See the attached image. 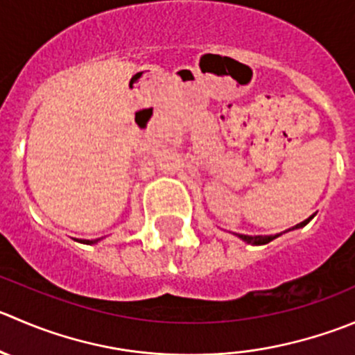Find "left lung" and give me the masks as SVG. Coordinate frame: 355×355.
I'll return each mask as SVG.
<instances>
[{"mask_svg":"<svg viewBox=\"0 0 355 355\" xmlns=\"http://www.w3.org/2000/svg\"><path fill=\"white\" fill-rule=\"evenodd\" d=\"M307 222H309V218L304 220L302 223H298V225H295L293 229H300V227L307 225ZM284 232H286V230H284ZM281 234H283V232H281ZM281 234H276V236H246V234H236V236L239 237V239H243L244 243L253 244V246H261V244H267V243H270V241L276 239V237H279Z\"/></svg>","mask_w":355,"mask_h":355,"instance_id":"obj_1","label":"left lung"}]
</instances>
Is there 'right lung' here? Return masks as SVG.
<instances>
[{"mask_svg":"<svg viewBox=\"0 0 355 355\" xmlns=\"http://www.w3.org/2000/svg\"><path fill=\"white\" fill-rule=\"evenodd\" d=\"M98 241H101V239H85V241H81V243H85V244H97L98 243Z\"/></svg>","mask_w":355,"mask_h":355,"instance_id":"right-lung-1","label":"right lung"}]
</instances>
